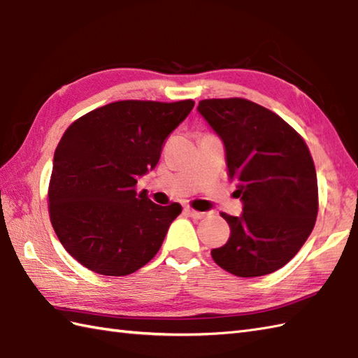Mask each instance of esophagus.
Returning a JSON list of instances; mask_svg holds the SVG:
<instances>
[{
    "mask_svg": "<svg viewBox=\"0 0 358 358\" xmlns=\"http://www.w3.org/2000/svg\"><path fill=\"white\" fill-rule=\"evenodd\" d=\"M185 213L188 214V216H192V217H194V219H202V217H205V213L196 211V210H193V208H185Z\"/></svg>",
    "mask_w": 358,
    "mask_h": 358,
    "instance_id": "esophagus-1",
    "label": "esophagus"
}]
</instances>
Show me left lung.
Returning <instances> with one entry per match:
<instances>
[{"label": "left lung", "mask_w": 358, "mask_h": 358, "mask_svg": "<svg viewBox=\"0 0 358 358\" xmlns=\"http://www.w3.org/2000/svg\"><path fill=\"white\" fill-rule=\"evenodd\" d=\"M197 112L225 147L228 176L243 205L241 216L222 213L231 234L211 256L234 275L271 274L296 256L315 224L311 153L296 130L256 102L205 99Z\"/></svg>", "instance_id": "left-lung-1"}]
</instances>
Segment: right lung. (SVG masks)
<instances>
[{"mask_svg":"<svg viewBox=\"0 0 358 358\" xmlns=\"http://www.w3.org/2000/svg\"><path fill=\"white\" fill-rule=\"evenodd\" d=\"M194 101H117L79 117L55 150L49 211L71 257L102 275H127L161 248L182 206H161L141 193L166 136Z\"/></svg>","mask_w":358,"mask_h":358,"instance_id":"1","label":"right lung"}]
</instances>
